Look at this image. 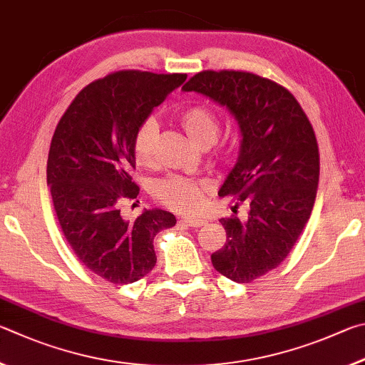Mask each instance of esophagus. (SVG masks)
Here are the masks:
<instances>
[{
	"mask_svg": "<svg viewBox=\"0 0 365 365\" xmlns=\"http://www.w3.org/2000/svg\"><path fill=\"white\" fill-rule=\"evenodd\" d=\"M181 221L184 222V225H187L189 227H202V226H205V221L199 220V218H182Z\"/></svg>",
	"mask_w": 365,
	"mask_h": 365,
	"instance_id": "1",
	"label": "esophagus"
}]
</instances>
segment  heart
Instances as JSON below:
<instances>
[{"instance_id":"heart-1","label":"heart","mask_w":365,"mask_h":365,"mask_svg":"<svg viewBox=\"0 0 365 365\" xmlns=\"http://www.w3.org/2000/svg\"><path fill=\"white\" fill-rule=\"evenodd\" d=\"M178 120L187 136L200 147L212 145L220 134V120L205 106H190L179 112ZM158 123L155 118H145L134 134L133 150L138 163L150 165L155 157ZM205 184L192 178L171 175L155 182L153 194L171 210L181 213H195L205 194Z\"/></svg>"}]
</instances>
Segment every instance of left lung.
Segmentation results:
<instances>
[{"instance_id":"1","label":"left lung","mask_w":365,"mask_h":365,"mask_svg":"<svg viewBox=\"0 0 365 365\" xmlns=\"http://www.w3.org/2000/svg\"><path fill=\"white\" fill-rule=\"evenodd\" d=\"M182 91L205 96L237 121L239 157L218 195L245 203L248 218L220 220L226 244L212 263L227 279L248 284L282 263L309 220L319 184L314 130L290 91L258 75L207 70Z\"/></svg>"}]
</instances>
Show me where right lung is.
I'll list each match as a JSON object with an SVG mask.
<instances>
[{"label":"right lung","mask_w":365,"mask_h":365,"mask_svg":"<svg viewBox=\"0 0 365 365\" xmlns=\"http://www.w3.org/2000/svg\"><path fill=\"white\" fill-rule=\"evenodd\" d=\"M186 73L121 70L81 89L51 140L46 179L54 210L76 258L112 284H133L157 263L153 237L176 225L165 210H144L136 220L120 215V202L139 187L133 143L139 125Z\"/></svg>","instance_id":"1"}]
</instances>
